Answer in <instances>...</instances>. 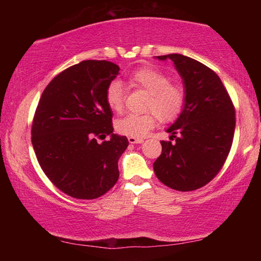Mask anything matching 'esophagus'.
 Wrapping results in <instances>:
<instances>
[{"label": "esophagus", "mask_w": 261, "mask_h": 261, "mask_svg": "<svg viewBox=\"0 0 261 261\" xmlns=\"http://www.w3.org/2000/svg\"><path fill=\"white\" fill-rule=\"evenodd\" d=\"M127 140H129L130 144H141L144 141V139L135 138V137H129V138H127Z\"/></svg>", "instance_id": "34e87169"}]
</instances>
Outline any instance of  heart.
Here are the masks:
<instances>
[{"instance_id":"heart-1","label":"heart","mask_w":261,"mask_h":261,"mask_svg":"<svg viewBox=\"0 0 261 261\" xmlns=\"http://www.w3.org/2000/svg\"><path fill=\"white\" fill-rule=\"evenodd\" d=\"M129 85L148 93L144 115H126L115 122L118 134L141 138L156 125V116L161 122H171L177 118L185 103V91L177 83H170V77L160 70L143 68L131 74ZM106 102L115 113L124 108V94L118 82H112L106 90Z\"/></svg>"}]
</instances>
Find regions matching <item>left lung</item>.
<instances>
[{"instance_id":"8db88e82","label":"left lung","mask_w":261,"mask_h":261,"mask_svg":"<svg viewBox=\"0 0 261 261\" xmlns=\"http://www.w3.org/2000/svg\"><path fill=\"white\" fill-rule=\"evenodd\" d=\"M156 59L174 62L183 79L185 103L167 129L175 143L161 141L154 173L167 187L193 191L211 182L226 162L235 132V108L220 77L205 64L180 54Z\"/></svg>"}]
</instances>
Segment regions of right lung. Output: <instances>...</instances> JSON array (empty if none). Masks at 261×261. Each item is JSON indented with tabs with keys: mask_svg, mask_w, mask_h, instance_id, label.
<instances>
[{
	"mask_svg": "<svg viewBox=\"0 0 261 261\" xmlns=\"http://www.w3.org/2000/svg\"><path fill=\"white\" fill-rule=\"evenodd\" d=\"M120 67L87 60L48 84L35 110L32 145L43 173L57 189L77 199H95L116 184L118 159L129 141L113 134L106 90ZM111 139L99 143L98 139Z\"/></svg>",
	"mask_w": 261,
	"mask_h": 261,
	"instance_id": "1",
	"label": "right lung"
}]
</instances>
